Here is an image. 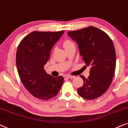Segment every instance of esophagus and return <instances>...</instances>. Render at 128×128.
<instances>
[{
  "label": "esophagus",
  "instance_id": "esophagus-1",
  "mask_svg": "<svg viewBox=\"0 0 128 128\" xmlns=\"http://www.w3.org/2000/svg\"><path fill=\"white\" fill-rule=\"evenodd\" d=\"M66 78H68V79H73V78H74V76H71V75H67V76H66Z\"/></svg>",
  "mask_w": 128,
  "mask_h": 128
}]
</instances>
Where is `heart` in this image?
<instances>
[{"label":"heart","mask_w":128,"mask_h":128,"mask_svg":"<svg viewBox=\"0 0 128 128\" xmlns=\"http://www.w3.org/2000/svg\"><path fill=\"white\" fill-rule=\"evenodd\" d=\"M73 45H74L73 43L72 42V41L69 40H66L64 42V44H63V46H64V48L65 49L67 48H68V47L72 46H73Z\"/></svg>","instance_id":"obj_1"}]
</instances>
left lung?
Instances as JSON below:
<instances>
[{
	"instance_id": "8db88e82",
	"label": "left lung",
	"mask_w": 128,
	"mask_h": 128,
	"mask_svg": "<svg viewBox=\"0 0 128 128\" xmlns=\"http://www.w3.org/2000/svg\"><path fill=\"white\" fill-rule=\"evenodd\" d=\"M68 34L76 42L82 60L90 67L87 79L80 76L84 85L78 88V94L84 99H95L107 91L114 74L116 55L113 41L93 26L68 32Z\"/></svg>"
}]
</instances>
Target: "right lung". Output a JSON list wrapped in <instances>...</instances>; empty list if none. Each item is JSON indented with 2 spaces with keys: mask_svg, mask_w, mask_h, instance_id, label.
<instances>
[{
  "mask_svg": "<svg viewBox=\"0 0 128 128\" xmlns=\"http://www.w3.org/2000/svg\"><path fill=\"white\" fill-rule=\"evenodd\" d=\"M64 32H33L18 46L16 64L20 78L27 90L38 99L53 98L64 82L62 76L53 77L44 70L52 48Z\"/></svg>",
  "mask_w": 128,
  "mask_h": 128,
  "instance_id": "obj_1",
  "label": "right lung"
}]
</instances>
